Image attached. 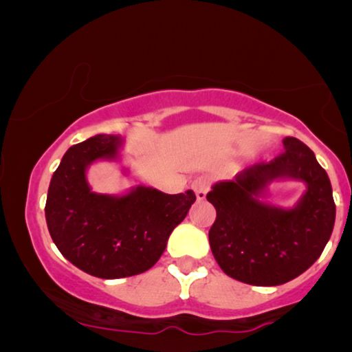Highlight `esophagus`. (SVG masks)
Wrapping results in <instances>:
<instances>
[{
  "label": "esophagus",
  "instance_id": "34e87169",
  "mask_svg": "<svg viewBox=\"0 0 352 352\" xmlns=\"http://www.w3.org/2000/svg\"><path fill=\"white\" fill-rule=\"evenodd\" d=\"M192 189L195 190L197 200H205L206 192H208V179L206 177H197V179L192 182Z\"/></svg>",
  "mask_w": 352,
  "mask_h": 352
}]
</instances>
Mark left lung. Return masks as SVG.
Here are the masks:
<instances>
[{
	"instance_id": "obj_1",
	"label": "left lung",
	"mask_w": 352,
	"mask_h": 352,
	"mask_svg": "<svg viewBox=\"0 0 352 352\" xmlns=\"http://www.w3.org/2000/svg\"><path fill=\"white\" fill-rule=\"evenodd\" d=\"M282 155L248 168L234 181L211 187L206 200L216 208L208 239L213 256L229 277L258 287L293 280L317 261L335 224L331 184L314 152L296 138L282 141ZM280 180L307 186L290 209L263 200Z\"/></svg>"
}]
</instances>
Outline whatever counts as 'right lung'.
<instances>
[{"mask_svg":"<svg viewBox=\"0 0 352 352\" xmlns=\"http://www.w3.org/2000/svg\"><path fill=\"white\" fill-rule=\"evenodd\" d=\"M122 151L123 139L113 134L72 146L47 189L45 214L52 242L74 266L99 278L131 277L151 269L195 201L194 190L170 195L148 186L118 195L94 192L86 176L89 166L118 163ZM122 171L126 175L128 168Z\"/></svg>","mask_w":352,"mask_h":352,"instance_id":"add662e5","label":"right lung"}]
</instances>
